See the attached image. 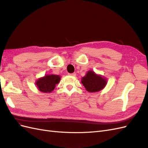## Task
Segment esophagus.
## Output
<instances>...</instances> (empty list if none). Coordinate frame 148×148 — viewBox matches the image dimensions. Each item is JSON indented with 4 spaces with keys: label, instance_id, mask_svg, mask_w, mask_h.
<instances>
[{
    "label": "esophagus",
    "instance_id": "esophagus-1",
    "mask_svg": "<svg viewBox=\"0 0 148 148\" xmlns=\"http://www.w3.org/2000/svg\"><path fill=\"white\" fill-rule=\"evenodd\" d=\"M69 75H71V76H75L76 74L75 73H72V74H69Z\"/></svg>",
    "mask_w": 148,
    "mask_h": 148
}]
</instances>
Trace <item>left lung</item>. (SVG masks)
<instances>
[{"mask_svg":"<svg viewBox=\"0 0 148 148\" xmlns=\"http://www.w3.org/2000/svg\"><path fill=\"white\" fill-rule=\"evenodd\" d=\"M81 82L87 91L93 93L103 89L107 84V80L101 75L95 74L93 71H89L82 77Z\"/></svg>","mask_w":148,"mask_h":148,"instance_id":"obj_1","label":"left lung"}]
</instances>
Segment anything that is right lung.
<instances>
[{
	"instance_id": "right-lung-1",
	"label": "right lung",
	"mask_w": 148,
	"mask_h": 148,
	"mask_svg": "<svg viewBox=\"0 0 148 148\" xmlns=\"http://www.w3.org/2000/svg\"><path fill=\"white\" fill-rule=\"evenodd\" d=\"M60 78L58 75H45L44 77L38 79L36 85L39 91L44 93H50L55 89L56 85L59 83Z\"/></svg>"
}]
</instances>
